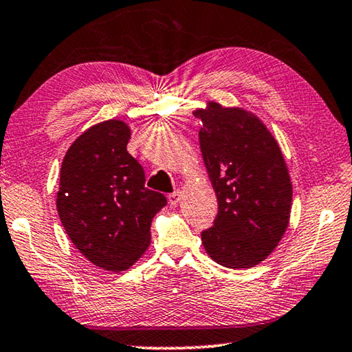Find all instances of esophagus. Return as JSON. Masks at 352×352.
I'll list each match as a JSON object with an SVG mask.
<instances>
[{
	"mask_svg": "<svg viewBox=\"0 0 352 352\" xmlns=\"http://www.w3.org/2000/svg\"><path fill=\"white\" fill-rule=\"evenodd\" d=\"M167 199H169V204L170 205H178V204H180V200H182V192L180 191H175V192H172V194H169V197H167Z\"/></svg>",
	"mask_w": 352,
	"mask_h": 352,
	"instance_id": "obj_1",
	"label": "esophagus"
}]
</instances>
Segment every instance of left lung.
Returning <instances> with one entry per match:
<instances>
[{
  "mask_svg": "<svg viewBox=\"0 0 352 352\" xmlns=\"http://www.w3.org/2000/svg\"><path fill=\"white\" fill-rule=\"evenodd\" d=\"M199 144L217 199L214 226L202 232L211 260L232 270L261 263L285 235L293 202L288 166L265 122L238 106L208 102Z\"/></svg>",
  "mask_w": 352,
  "mask_h": 352,
  "instance_id": "1",
  "label": "left lung"
}]
</instances>
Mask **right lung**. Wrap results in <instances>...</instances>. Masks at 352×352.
<instances>
[{"label": "right lung", "mask_w": 352, "mask_h": 352, "mask_svg": "<svg viewBox=\"0 0 352 352\" xmlns=\"http://www.w3.org/2000/svg\"><path fill=\"white\" fill-rule=\"evenodd\" d=\"M131 130L109 119L87 128L60 164L56 208L70 241L102 270L131 267L150 246V226L167 204L144 183L142 166L126 152Z\"/></svg>", "instance_id": "obj_1"}]
</instances>
